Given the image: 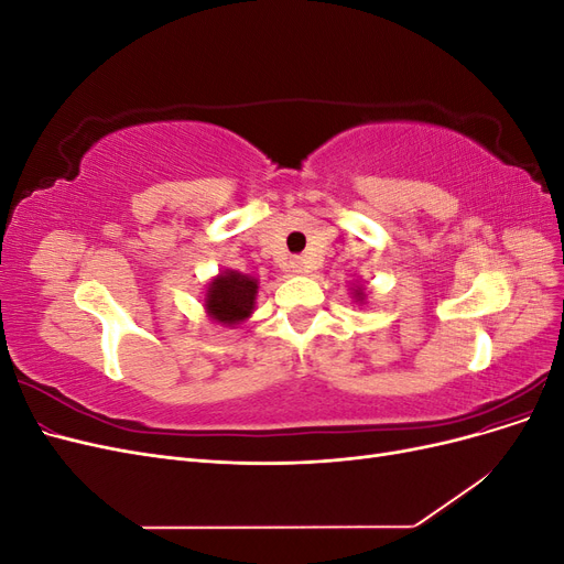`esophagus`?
I'll use <instances>...</instances> for the list:
<instances>
[{"instance_id":"1","label":"esophagus","mask_w":564,"mask_h":564,"mask_svg":"<svg viewBox=\"0 0 564 564\" xmlns=\"http://www.w3.org/2000/svg\"><path fill=\"white\" fill-rule=\"evenodd\" d=\"M292 270L294 272H311L313 270V261L305 259V256H299V259L292 261Z\"/></svg>"}]
</instances>
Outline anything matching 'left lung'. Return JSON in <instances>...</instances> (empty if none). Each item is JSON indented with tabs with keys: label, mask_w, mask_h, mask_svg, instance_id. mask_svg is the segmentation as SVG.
Segmentation results:
<instances>
[{
	"label": "left lung",
	"mask_w": 564,
	"mask_h": 564,
	"mask_svg": "<svg viewBox=\"0 0 564 564\" xmlns=\"http://www.w3.org/2000/svg\"><path fill=\"white\" fill-rule=\"evenodd\" d=\"M355 296H362V292H355Z\"/></svg>",
	"instance_id": "left-lung-1"
}]
</instances>
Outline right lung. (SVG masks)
Wrapping results in <instances>:
<instances>
[{"mask_svg":"<svg viewBox=\"0 0 564 564\" xmlns=\"http://www.w3.org/2000/svg\"><path fill=\"white\" fill-rule=\"evenodd\" d=\"M256 280L242 275V272H224L209 284L207 311L214 319L224 324H237L251 315L256 301Z\"/></svg>","mask_w":564,"mask_h":564,"instance_id":"1","label":"right lung"}]
</instances>
